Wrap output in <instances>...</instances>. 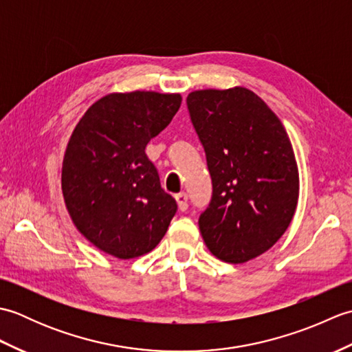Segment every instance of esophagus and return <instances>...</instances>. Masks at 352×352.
I'll list each match as a JSON object with an SVG mask.
<instances>
[{
  "label": "esophagus",
  "instance_id": "esophagus-1",
  "mask_svg": "<svg viewBox=\"0 0 352 352\" xmlns=\"http://www.w3.org/2000/svg\"><path fill=\"white\" fill-rule=\"evenodd\" d=\"M175 199H177L178 208H180L182 212L188 210V207H189V204H188V201H189V198H188V193H184V192L178 193V195H175Z\"/></svg>",
  "mask_w": 352,
  "mask_h": 352
}]
</instances>
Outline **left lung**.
Returning a JSON list of instances; mask_svg holds the SVG:
<instances>
[{"mask_svg": "<svg viewBox=\"0 0 352 352\" xmlns=\"http://www.w3.org/2000/svg\"><path fill=\"white\" fill-rule=\"evenodd\" d=\"M213 193L199 230L213 256L245 263L266 252L294 218L300 177L281 121L246 87L188 95Z\"/></svg>", "mask_w": 352, "mask_h": 352, "instance_id": "obj_1", "label": "left lung"}]
</instances>
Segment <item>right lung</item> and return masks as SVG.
Listing matches in <instances>:
<instances>
[{"mask_svg": "<svg viewBox=\"0 0 352 352\" xmlns=\"http://www.w3.org/2000/svg\"><path fill=\"white\" fill-rule=\"evenodd\" d=\"M182 106L180 94L136 91L94 102L74 129L62 166V190L74 226L118 258L153 251L177 203L145 154Z\"/></svg>", "mask_w": 352, "mask_h": 352, "instance_id": "obj_1", "label": "right lung"}]
</instances>
